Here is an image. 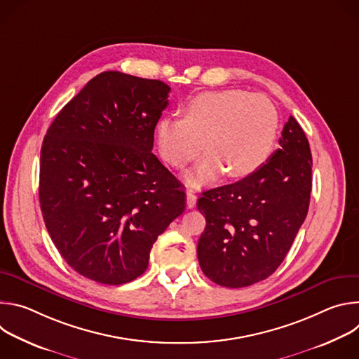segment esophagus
Segmentation results:
<instances>
[{"label": "esophagus", "mask_w": 359, "mask_h": 359, "mask_svg": "<svg viewBox=\"0 0 359 359\" xmlns=\"http://www.w3.org/2000/svg\"><path fill=\"white\" fill-rule=\"evenodd\" d=\"M196 201H197L196 194H194L191 190H189V191H187V194H186V203H187V208H189V209H193V208L196 206Z\"/></svg>", "instance_id": "esophagus-1"}]
</instances>
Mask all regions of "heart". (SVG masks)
<instances>
[{"label":"heart","instance_id":"1","mask_svg":"<svg viewBox=\"0 0 359 359\" xmlns=\"http://www.w3.org/2000/svg\"><path fill=\"white\" fill-rule=\"evenodd\" d=\"M280 126L273 102L262 93L241 89L204 92L186 107L184 118L163 116L156 123L162 158L182 168L210 150L187 175L191 186L215 182L224 170L241 177L257 170L270 158Z\"/></svg>","mask_w":359,"mask_h":359}]
</instances>
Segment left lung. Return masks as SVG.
<instances>
[{
  "instance_id": "8db88e82",
  "label": "left lung",
  "mask_w": 359,
  "mask_h": 359,
  "mask_svg": "<svg viewBox=\"0 0 359 359\" xmlns=\"http://www.w3.org/2000/svg\"><path fill=\"white\" fill-rule=\"evenodd\" d=\"M267 163L247 177L203 191L206 229L197 243L201 271L213 283L241 288L270 277L304 223L313 187L310 143L290 116Z\"/></svg>"
}]
</instances>
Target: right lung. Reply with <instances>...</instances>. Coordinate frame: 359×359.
I'll use <instances>...</instances> for the list:
<instances>
[{
	"mask_svg": "<svg viewBox=\"0 0 359 359\" xmlns=\"http://www.w3.org/2000/svg\"><path fill=\"white\" fill-rule=\"evenodd\" d=\"M170 88L107 71L49 126L41 147L46 230L81 276L119 285L144 273L153 243L186 209L183 184L153 155Z\"/></svg>",
	"mask_w": 359,
	"mask_h": 359,
	"instance_id": "right-lung-1",
	"label": "right lung"
}]
</instances>
